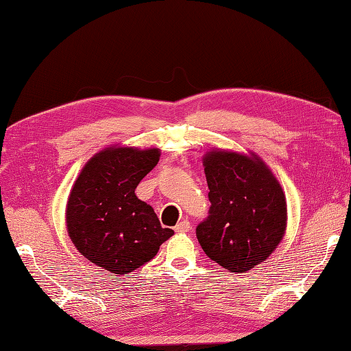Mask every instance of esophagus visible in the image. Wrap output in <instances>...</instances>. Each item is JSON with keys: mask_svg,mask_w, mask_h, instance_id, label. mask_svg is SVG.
<instances>
[{"mask_svg": "<svg viewBox=\"0 0 351 351\" xmlns=\"http://www.w3.org/2000/svg\"><path fill=\"white\" fill-rule=\"evenodd\" d=\"M190 229H191V225H190V221H189L187 219L181 220V221L178 223V225L175 226V230H176V232H189Z\"/></svg>", "mask_w": 351, "mask_h": 351, "instance_id": "34e87169", "label": "esophagus"}]
</instances>
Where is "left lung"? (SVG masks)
Listing matches in <instances>:
<instances>
[{"label": "left lung", "instance_id": "1", "mask_svg": "<svg viewBox=\"0 0 351 351\" xmlns=\"http://www.w3.org/2000/svg\"><path fill=\"white\" fill-rule=\"evenodd\" d=\"M210 215L196 228L208 258L245 273L271 255L287 230L279 181L256 154L210 151L204 156Z\"/></svg>", "mask_w": 351, "mask_h": 351}]
</instances>
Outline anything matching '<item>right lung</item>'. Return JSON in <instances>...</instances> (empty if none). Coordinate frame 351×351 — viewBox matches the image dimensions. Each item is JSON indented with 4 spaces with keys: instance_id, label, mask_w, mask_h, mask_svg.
Returning a JSON list of instances; mask_svg holds the SVG:
<instances>
[{
    "instance_id": "right-lung-1",
    "label": "right lung",
    "mask_w": 351,
    "mask_h": 351,
    "mask_svg": "<svg viewBox=\"0 0 351 351\" xmlns=\"http://www.w3.org/2000/svg\"><path fill=\"white\" fill-rule=\"evenodd\" d=\"M160 160V149L111 146L80 171L66 205V226L77 250L116 276L151 261L173 235L154 208L136 196L140 181Z\"/></svg>"
}]
</instances>
